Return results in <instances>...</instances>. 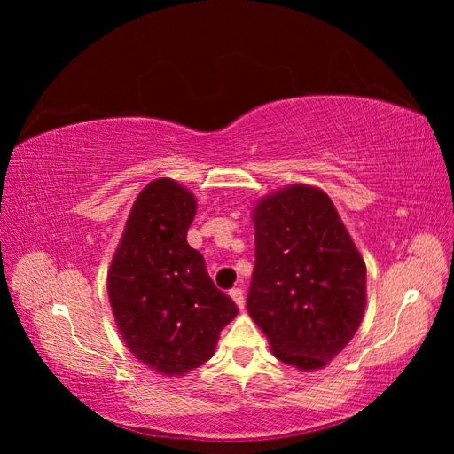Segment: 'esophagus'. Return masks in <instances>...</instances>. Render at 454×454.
Masks as SVG:
<instances>
[{"instance_id":"obj_1","label":"esophagus","mask_w":454,"mask_h":454,"mask_svg":"<svg viewBox=\"0 0 454 454\" xmlns=\"http://www.w3.org/2000/svg\"><path fill=\"white\" fill-rule=\"evenodd\" d=\"M229 295L232 297V301H235L239 309H244L246 297H244V290H242V287H232V290L229 292Z\"/></svg>"}]
</instances>
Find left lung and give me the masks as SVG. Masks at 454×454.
Returning a JSON list of instances; mask_svg holds the SVG:
<instances>
[{
  "mask_svg": "<svg viewBox=\"0 0 454 454\" xmlns=\"http://www.w3.org/2000/svg\"><path fill=\"white\" fill-rule=\"evenodd\" d=\"M252 320L287 365L320 369L352 340L365 310V263L324 191L292 185L254 208Z\"/></svg>",
  "mask_w": 454,
  "mask_h": 454,
  "instance_id": "1",
  "label": "left lung"
}]
</instances>
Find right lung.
Masks as SVG:
<instances>
[{
  "label": "right lung",
  "mask_w": 454,
  "mask_h": 454,
  "mask_svg": "<svg viewBox=\"0 0 454 454\" xmlns=\"http://www.w3.org/2000/svg\"><path fill=\"white\" fill-rule=\"evenodd\" d=\"M197 200L172 180L136 199L107 277V294L129 350L160 375L208 362L219 332L239 314L217 290L204 257L187 244Z\"/></svg>",
  "instance_id": "obj_1"
}]
</instances>
